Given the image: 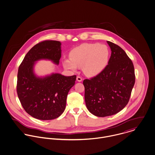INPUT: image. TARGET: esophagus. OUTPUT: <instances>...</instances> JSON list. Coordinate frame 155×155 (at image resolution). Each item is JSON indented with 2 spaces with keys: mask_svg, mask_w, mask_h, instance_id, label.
<instances>
[{
  "mask_svg": "<svg viewBox=\"0 0 155 155\" xmlns=\"http://www.w3.org/2000/svg\"><path fill=\"white\" fill-rule=\"evenodd\" d=\"M77 80L78 82H81V81H82L83 78H82L80 76H77Z\"/></svg>",
  "mask_w": 155,
  "mask_h": 155,
  "instance_id": "esophagus-1",
  "label": "esophagus"
}]
</instances>
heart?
<instances>
[{
	"label": "heart",
	"mask_w": 155,
	"mask_h": 155,
	"mask_svg": "<svg viewBox=\"0 0 155 155\" xmlns=\"http://www.w3.org/2000/svg\"><path fill=\"white\" fill-rule=\"evenodd\" d=\"M109 58V49L105 45L83 43L74 48L69 53V58L64 60L66 69L75 71L77 67H83L88 76L100 74L107 66Z\"/></svg>",
	"instance_id": "heart-1"
}]
</instances>
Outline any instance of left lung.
I'll return each instance as SVG.
<instances>
[{
    "label": "left lung",
    "mask_w": 155,
    "mask_h": 155,
    "mask_svg": "<svg viewBox=\"0 0 155 155\" xmlns=\"http://www.w3.org/2000/svg\"><path fill=\"white\" fill-rule=\"evenodd\" d=\"M111 49L108 65L96 76L83 81L87 109L104 117L115 115L128 103L135 83L134 67L125 52L107 41Z\"/></svg>",
    "instance_id": "obj_1"
}]
</instances>
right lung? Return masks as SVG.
<instances>
[{
  "instance_id": "add662e5",
  "label": "right lung",
  "mask_w": 155,
  "mask_h": 155,
  "mask_svg": "<svg viewBox=\"0 0 155 155\" xmlns=\"http://www.w3.org/2000/svg\"><path fill=\"white\" fill-rule=\"evenodd\" d=\"M61 45L60 41L55 40L37 43L26 54L18 68V98L26 112L38 120H51L59 117L65 109L69 90L75 84L76 75L52 74L39 78L34 74L35 62L40 59H49L59 64Z\"/></svg>"
}]
</instances>
